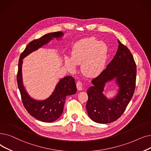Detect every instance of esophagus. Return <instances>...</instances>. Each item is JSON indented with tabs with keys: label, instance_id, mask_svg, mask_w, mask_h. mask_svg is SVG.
<instances>
[{
	"label": "esophagus",
	"instance_id": "esophagus-1",
	"mask_svg": "<svg viewBox=\"0 0 151 151\" xmlns=\"http://www.w3.org/2000/svg\"><path fill=\"white\" fill-rule=\"evenodd\" d=\"M77 88L78 90H82V83L81 81H78L76 83Z\"/></svg>",
	"mask_w": 151,
	"mask_h": 151
}]
</instances>
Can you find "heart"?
Wrapping results in <instances>:
<instances>
[{"instance_id": "heart-1", "label": "heart", "mask_w": 151, "mask_h": 151, "mask_svg": "<svg viewBox=\"0 0 151 151\" xmlns=\"http://www.w3.org/2000/svg\"><path fill=\"white\" fill-rule=\"evenodd\" d=\"M108 56L106 44L95 38H85L77 42L72 50L71 57L66 56L64 64L74 71L77 64H81V70L86 76L94 77L104 70Z\"/></svg>"}]
</instances>
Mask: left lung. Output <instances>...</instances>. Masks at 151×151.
Returning a JSON list of instances; mask_svg holds the SVG:
<instances>
[{"label":"left lung","mask_w":151,"mask_h":151,"mask_svg":"<svg viewBox=\"0 0 151 151\" xmlns=\"http://www.w3.org/2000/svg\"><path fill=\"white\" fill-rule=\"evenodd\" d=\"M117 51L106 68L93 78L87 90L86 109L88 116L98 124H109L117 120L125 111L135 88L136 66L129 49L118 39ZM116 83V95L107 98L103 93L106 83Z\"/></svg>","instance_id":"1"}]
</instances>
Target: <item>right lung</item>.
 Here are the masks:
<instances>
[{
	"mask_svg": "<svg viewBox=\"0 0 151 151\" xmlns=\"http://www.w3.org/2000/svg\"><path fill=\"white\" fill-rule=\"evenodd\" d=\"M63 36L64 34L62 32H55L47 34L40 39L31 42L21 54L19 60L17 83L23 105L31 116L44 122H53L61 116L66 98L77 92L75 79L70 76L64 77L56 83L55 90L47 98L35 99L29 95L23 84V60L32 52L47 46L55 39H62Z\"/></svg>",
	"mask_w": 151,
	"mask_h": 151,
	"instance_id": "obj_1",
	"label": "right lung"
}]
</instances>
